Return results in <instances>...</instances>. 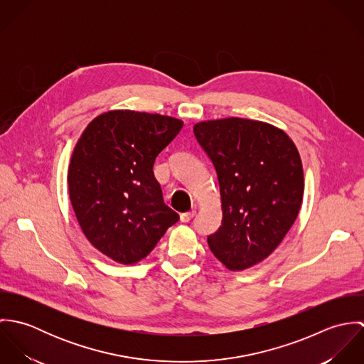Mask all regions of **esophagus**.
<instances>
[{
    "label": "esophagus",
    "instance_id": "34e87169",
    "mask_svg": "<svg viewBox=\"0 0 364 364\" xmlns=\"http://www.w3.org/2000/svg\"><path fill=\"white\" fill-rule=\"evenodd\" d=\"M193 217H195V211H193V210H192V211H188V213H182V214H181V221H182V223H189Z\"/></svg>",
    "mask_w": 364,
    "mask_h": 364
}]
</instances>
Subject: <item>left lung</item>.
<instances>
[{
  "instance_id": "8db88e82",
  "label": "left lung",
  "mask_w": 364,
  "mask_h": 364,
  "mask_svg": "<svg viewBox=\"0 0 364 364\" xmlns=\"http://www.w3.org/2000/svg\"><path fill=\"white\" fill-rule=\"evenodd\" d=\"M193 133L213 162L221 196V225L208 247L230 270H244L267 258L299 215V150L283 130L241 117L200 122Z\"/></svg>"
}]
</instances>
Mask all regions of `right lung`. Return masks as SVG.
Listing matches in <instances>:
<instances>
[{
	"mask_svg": "<svg viewBox=\"0 0 364 364\" xmlns=\"http://www.w3.org/2000/svg\"><path fill=\"white\" fill-rule=\"evenodd\" d=\"M183 122L156 113L110 110L81 134L68 166V192L88 241L107 258H146L179 215L154 176L156 158Z\"/></svg>",
	"mask_w": 364,
	"mask_h": 364,
	"instance_id": "obj_1",
	"label": "right lung"
}]
</instances>
